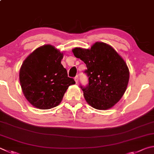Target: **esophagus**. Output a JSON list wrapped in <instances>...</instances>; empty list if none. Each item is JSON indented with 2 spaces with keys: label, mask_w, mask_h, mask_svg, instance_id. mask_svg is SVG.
Instances as JSON below:
<instances>
[{
  "label": "esophagus",
  "mask_w": 154,
  "mask_h": 154,
  "mask_svg": "<svg viewBox=\"0 0 154 154\" xmlns=\"http://www.w3.org/2000/svg\"><path fill=\"white\" fill-rule=\"evenodd\" d=\"M74 79L75 81V83H78V80H79V77H78V75H77V76L74 78Z\"/></svg>",
  "instance_id": "esophagus-1"
}]
</instances>
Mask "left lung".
<instances>
[{"label": "left lung", "mask_w": 154, "mask_h": 154, "mask_svg": "<svg viewBox=\"0 0 154 154\" xmlns=\"http://www.w3.org/2000/svg\"><path fill=\"white\" fill-rule=\"evenodd\" d=\"M74 56L85 63L89 84L82 88L87 103L97 110L112 108L123 96L129 80L127 63L112 47L96 42L91 48H75Z\"/></svg>", "instance_id": "1"}]
</instances>
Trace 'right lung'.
<instances>
[{"label":"right lung","mask_w":154,"mask_h":154,"mask_svg":"<svg viewBox=\"0 0 154 154\" xmlns=\"http://www.w3.org/2000/svg\"><path fill=\"white\" fill-rule=\"evenodd\" d=\"M64 54L54 46L36 48L22 63L19 82L27 101L41 110L60 104L69 87L75 83L61 64Z\"/></svg>","instance_id":"1"}]
</instances>
